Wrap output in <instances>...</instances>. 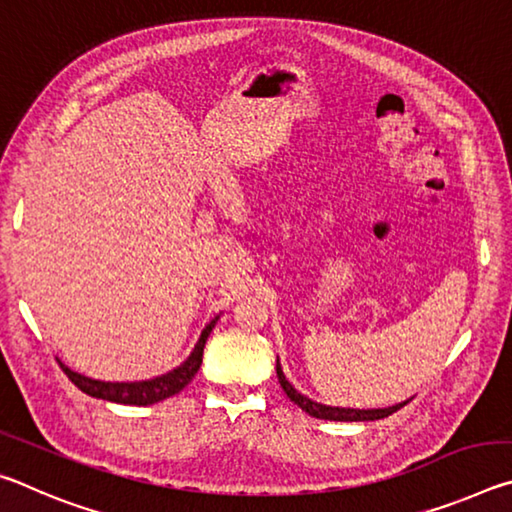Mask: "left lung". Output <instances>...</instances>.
Masks as SVG:
<instances>
[{
  "mask_svg": "<svg viewBox=\"0 0 512 512\" xmlns=\"http://www.w3.org/2000/svg\"><path fill=\"white\" fill-rule=\"evenodd\" d=\"M277 379H280V386L282 391L287 393L289 400L293 404H298L302 411L309 413L311 418H320V420H334V422H368V420H381V418H388V415H393L395 411H400L404 404H409V400L402 402V404H395V406H388V409H339V406H325V404H318L314 400H309L302 393H298L296 388L289 384V379L284 377L282 366H280V359H277Z\"/></svg>",
  "mask_w": 512,
  "mask_h": 512,
  "instance_id": "8db88e82",
  "label": "left lung"
}]
</instances>
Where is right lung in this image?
<instances>
[{"instance_id":"right-lung-1","label":"right lung","mask_w":512,"mask_h":512,"mask_svg":"<svg viewBox=\"0 0 512 512\" xmlns=\"http://www.w3.org/2000/svg\"><path fill=\"white\" fill-rule=\"evenodd\" d=\"M216 316L210 325H207L201 332V339H198L196 348L192 350V354L180 363L178 368H173L171 372L162 377L155 379H146V381H99V379H90L85 375H79V372L69 370L65 363H60L65 375L72 379V384L76 388H81L85 395L97 397V400H108V402H117V404H133V406H149L155 402L167 400V397L176 395L183 391V388L194 379V375L201 368L203 363V348L207 336L216 325Z\"/></svg>"}]
</instances>
